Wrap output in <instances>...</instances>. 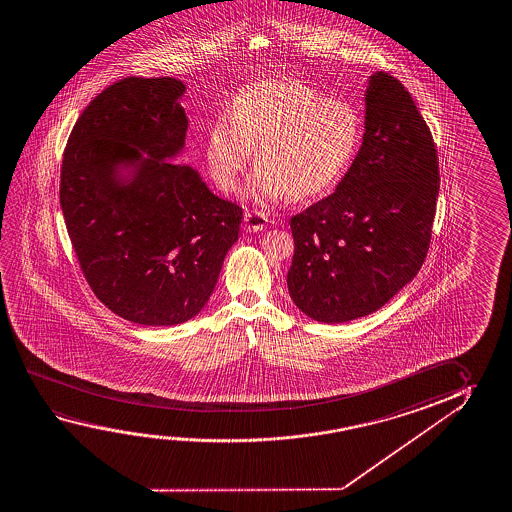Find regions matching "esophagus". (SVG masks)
I'll return each instance as SVG.
<instances>
[{
    "mask_svg": "<svg viewBox=\"0 0 512 512\" xmlns=\"http://www.w3.org/2000/svg\"><path fill=\"white\" fill-rule=\"evenodd\" d=\"M268 218L262 212H246L244 214V230L246 232H262L266 228Z\"/></svg>",
    "mask_w": 512,
    "mask_h": 512,
    "instance_id": "esophagus-1",
    "label": "esophagus"
}]
</instances>
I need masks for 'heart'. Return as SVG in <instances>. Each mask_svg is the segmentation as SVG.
I'll return each instance as SVG.
<instances>
[{
    "instance_id": "obj_1",
    "label": "heart",
    "mask_w": 512,
    "mask_h": 512,
    "mask_svg": "<svg viewBox=\"0 0 512 512\" xmlns=\"http://www.w3.org/2000/svg\"><path fill=\"white\" fill-rule=\"evenodd\" d=\"M361 139V119L346 101L296 82H262L237 96L232 119L219 118L207 139V164L232 193L257 148L250 184L257 202L314 198L339 182Z\"/></svg>"
}]
</instances>
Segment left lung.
Returning a JSON list of instances; mask_svg holds the SVG:
<instances>
[{
  "mask_svg": "<svg viewBox=\"0 0 512 512\" xmlns=\"http://www.w3.org/2000/svg\"><path fill=\"white\" fill-rule=\"evenodd\" d=\"M361 150L336 191L291 218L294 305L321 323L384 307L427 257L439 194L437 151L409 91L377 71L364 94Z\"/></svg>",
  "mask_w": 512,
  "mask_h": 512,
  "instance_id": "1",
  "label": "left lung"
}]
</instances>
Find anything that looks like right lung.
I'll return each instance as SVG.
<instances>
[{
  "mask_svg": "<svg viewBox=\"0 0 512 512\" xmlns=\"http://www.w3.org/2000/svg\"><path fill=\"white\" fill-rule=\"evenodd\" d=\"M184 82L128 76L73 126L60 207L85 280L114 314L148 327L193 319L237 241L243 209L212 193L185 146Z\"/></svg>",
  "mask_w": 512,
  "mask_h": 512,
  "instance_id": "add662e5",
  "label": "right lung"
}]
</instances>
